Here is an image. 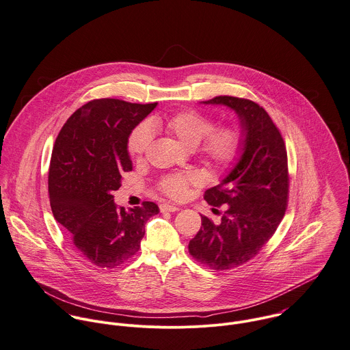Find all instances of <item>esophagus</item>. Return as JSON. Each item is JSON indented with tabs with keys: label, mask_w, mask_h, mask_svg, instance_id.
<instances>
[{
	"label": "esophagus",
	"mask_w": 350,
	"mask_h": 350,
	"mask_svg": "<svg viewBox=\"0 0 350 350\" xmlns=\"http://www.w3.org/2000/svg\"><path fill=\"white\" fill-rule=\"evenodd\" d=\"M161 211L165 213V211H170V213H176V211H180V207L178 206H173V204H167V203H163L159 206Z\"/></svg>",
	"instance_id": "34e87169"
}]
</instances>
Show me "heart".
Wrapping results in <instances>:
<instances>
[{
    "mask_svg": "<svg viewBox=\"0 0 350 350\" xmlns=\"http://www.w3.org/2000/svg\"><path fill=\"white\" fill-rule=\"evenodd\" d=\"M152 125L162 128L183 144L196 147V154L214 170H226L234 166L244 151V133L237 124H219L198 110L189 109L178 111L165 118H155ZM151 143L148 126H137L129 136L128 151L135 158H142ZM200 178L196 173H172L161 177L157 188L170 199L181 200L187 196L192 185H198Z\"/></svg>",
    "mask_w": 350,
    "mask_h": 350,
    "instance_id": "1",
    "label": "heart"
}]
</instances>
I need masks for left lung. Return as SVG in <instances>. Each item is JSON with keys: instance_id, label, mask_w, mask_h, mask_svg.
Returning <instances> with one entry per match:
<instances>
[{"instance_id": "left-lung-1", "label": "left lung", "mask_w": 350, "mask_h": 350, "mask_svg": "<svg viewBox=\"0 0 350 350\" xmlns=\"http://www.w3.org/2000/svg\"><path fill=\"white\" fill-rule=\"evenodd\" d=\"M204 103L232 107L245 136L236 167L204 193L210 206L226 204L221 222L202 215V228L188 245L195 260L222 271L255 258L281 224L289 199L288 154L280 129L259 103L229 95Z\"/></svg>"}]
</instances>
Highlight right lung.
Returning a JSON list of instances; mask_svg holds the SVG:
<instances>
[{
  "label": "right lung",
  "mask_w": 350,
  "mask_h": 350,
  "mask_svg": "<svg viewBox=\"0 0 350 350\" xmlns=\"http://www.w3.org/2000/svg\"><path fill=\"white\" fill-rule=\"evenodd\" d=\"M155 106L94 99L66 120L55 139L47 180L51 211L94 266L116 269L128 262L140 248L146 222L159 213L152 202L125 211L111 195L132 170L128 137Z\"/></svg>",
  "instance_id": "obj_1"
}]
</instances>
